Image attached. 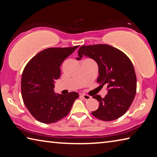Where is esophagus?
I'll use <instances>...</instances> for the list:
<instances>
[{
	"label": "esophagus",
	"instance_id": "obj_1",
	"mask_svg": "<svg viewBox=\"0 0 157 157\" xmlns=\"http://www.w3.org/2000/svg\"><path fill=\"white\" fill-rule=\"evenodd\" d=\"M82 96L85 100H90L91 98V96H90V95H86V94H82Z\"/></svg>",
	"mask_w": 157,
	"mask_h": 157
}]
</instances>
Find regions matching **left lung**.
<instances>
[{
	"label": "left lung",
	"mask_w": 157,
	"mask_h": 157,
	"mask_svg": "<svg viewBox=\"0 0 157 157\" xmlns=\"http://www.w3.org/2000/svg\"><path fill=\"white\" fill-rule=\"evenodd\" d=\"M87 56L97 62L101 85L107 84L108 93L104 98H93L99 102V107L92 115L103 121H111L123 116L129 109L136 93V76L131 60L121 50L107 44L82 46L77 59Z\"/></svg>",
	"instance_id": "8db88e82"
}]
</instances>
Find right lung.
<instances>
[{
	"mask_svg": "<svg viewBox=\"0 0 157 157\" xmlns=\"http://www.w3.org/2000/svg\"><path fill=\"white\" fill-rule=\"evenodd\" d=\"M79 46L49 48L37 53L29 61L21 78V95L31 115L46 124L56 123L70 112L76 92L68 95L55 94L54 82L59 78L62 65Z\"/></svg>",
	"mask_w": 157,
	"mask_h": 157,
	"instance_id": "add662e5",
	"label": "right lung"
}]
</instances>
